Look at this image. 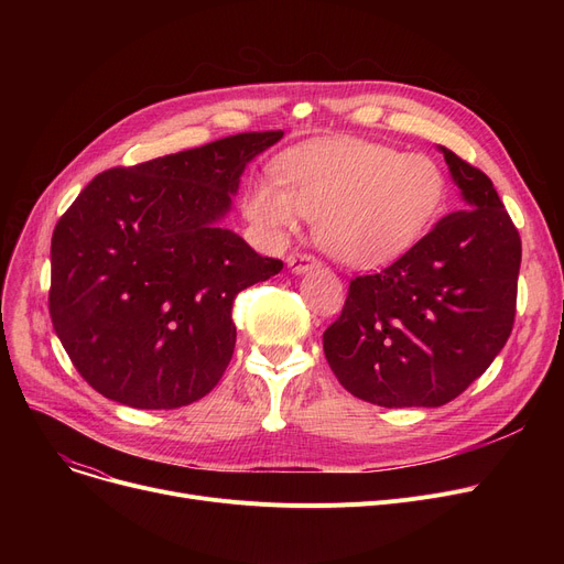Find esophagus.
<instances>
[{
	"label": "esophagus",
	"mask_w": 564,
	"mask_h": 564,
	"mask_svg": "<svg viewBox=\"0 0 564 564\" xmlns=\"http://www.w3.org/2000/svg\"><path fill=\"white\" fill-rule=\"evenodd\" d=\"M285 262H288V267H290L294 274H304V272L313 270V267L317 264V260L311 253H290Z\"/></svg>",
	"instance_id": "obj_1"
}]
</instances>
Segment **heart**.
<instances>
[{
    "instance_id": "heart-1",
    "label": "heart",
    "mask_w": 564,
    "mask_h": 564,
    "mask_svg": "<svg viewBox=\"0 0 564 564\" xmlns=\"http://www.w3.org/2000/svg\"><path fill=\"white\" fill-rule=\"evenodd\" d=\"M276 177L245 194L247 219L272 242L315 221V240L354 270H375L416 247L448 198L443 169L427 155L364 139H315L292 148Z\"/></svg>"
}]
</instances>
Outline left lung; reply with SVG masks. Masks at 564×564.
Listing matches in <instances>:
<instances>
[{"mask_svg":"<svg viewBox=\"0 0 564 564\" xmlns=\"http://www.w3.org/2000/svg\"><path fill=\"white\" fill-rule=\"evenodd\" d=\"M438 151L464 210L387 270L354 279L322 336L343 387L387 409L455 400L491 366L514 324L519 230L480 169Z\"/></svg>","mask_w":564,"mask_h":564,"instance_id":"left-lung-1","label":"left lung"}]
</instances>
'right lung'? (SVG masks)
Returning a JSON list of instances; mask_svg holds the SVG:
<instances>
[{"label": "right lung", "instance_id": "right-lung-1", "mask_svg": "<svg viewBox=\"0 0 564 564\" xmlns=\"http://www.w3.org/2000/svg\"><path fill=\"white\" fill-rule=\"evenodd\" d=\"M283 132H245L88 183L52 232L50 315L77 372L134 409L210 393L235 349L232 300L283 270L221 226L247 164Z\"/></svg>", "mask_w": 564, "mask_h": 564}]
</instances>
